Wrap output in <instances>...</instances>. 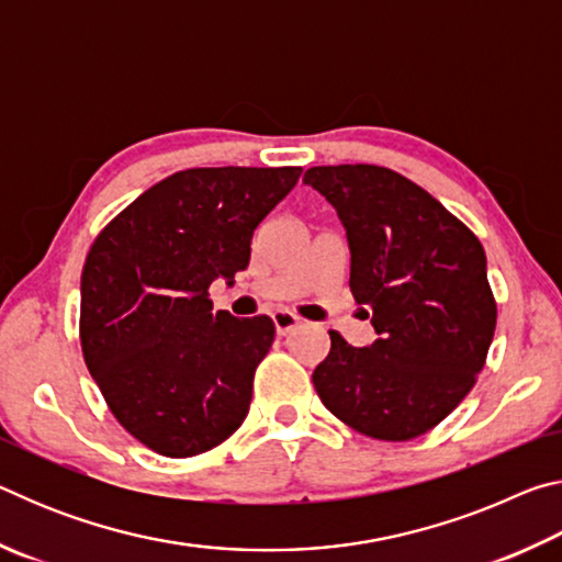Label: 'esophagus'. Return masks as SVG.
I'll return each instance as SVG.
<instances>
[{"instance_id":"obj_1","label":"esophagus","mask_w":562,"mask_h":562,"mask_svg":"<svg viewBox=\"0 0 562 562\" xmlns=\"http://www.w3.org/2000/svg\"><path fill=\"white\" fill-rule=\"evenodd\" d=\"M272 322H274V331H278L280 337H288L292 329H297L300 317L294 315V312H290V310H278L272 315Z\"/></svg>"}]
</instances>
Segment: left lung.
<instances>
[{
  "label": "left lung",
  "mask_w": 562,
  "mask_h": 562,
  "mask_svg": "<svg viewBox=\"0 0 562 562\" xmlns=\"http://www.w3.org/2000/svg\"><path fill=\"white\" fill-rule=\"evenodd\" d=\"M304 183L337 207L351 250L349 288L379 339L331 349L312 382L331 414L376 441L441 424L486 364L496 297L479 237L414 180L369 164L315 166Z\"/></svg>",
  "instance_id": "1"
}]
</instances>
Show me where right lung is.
I'll use <instances>...</instances> for the list:
<instances>
[{"instance_id":"add662e5","label":"right lung","mask_w":562,"mask_h":562,"mask_svg":"<svg viewBox=\"0 0 562 562\" xmlns=\"http://www.w3.org/2000/svg\"><path fill=\"white\" fill-rule=\"evenodd\" d=\"M302 173L188 168L123 207L81 272L79 337L93 382L133 439L168 459L240 429L274 339L268 315L213 310L215 278L247 268L255 227Z\"/></svg>"}]
</instances>
